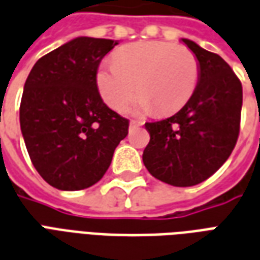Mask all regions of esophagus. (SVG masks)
Wrapping results in <instances>:
<instances>
[{
  "label": "esophagus",
  "mask_w": 260,
  "mask_h": 260,
  "mask_svg": "<svg viewBox=\"0 0 260 260\" xmlns=\"http://www.w3.org/2000/svg\"><path fill=\"white\" fill-rule=\"evenodd\" d=\"M143 124H144L143 120H140V122H137V120H132V122H130V128L140 127V126H143Z\"/></svg>",
  "instance_id": "1"
}]
</instances>
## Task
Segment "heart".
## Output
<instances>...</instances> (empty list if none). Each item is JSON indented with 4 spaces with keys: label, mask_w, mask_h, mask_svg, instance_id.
<instances>
[{
    "label": "heart",
    "mask_w": 260,
    "mask_h": 260,
    "mask_svg": "<svg viewBox=\"0 0 260 260\" xmlns=\"http://www.w3.org/2000/svg\"><path fill=\"white\" fill-rule=\"evenodd\" d=\"M200 80V62L183 45L164 41H141L119 50L113 63L104 62L96 72L98 91L116 111L132 101H140L134 112L152 111L168 116L184 107Z\"/></svg>",
    "instance_id": "b5f03b06"
}]
</instances>
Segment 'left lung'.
Segmentation results:
<instances>
[{"instance_id":"8db88e82","label":"left lung","mask_w":260,"mask_h":260,"mask_svg":"<svg viewBox=\"0 0 260 260\" xmlns=\"http://www.w3.org/2000/svg\"><path fill=\"white\" fill-rule=\"evenodd\" d=\"M181 40L200 62L198 86L176 115L145 123L151 138L143 162L155 179L174 187H191L209 179L236 147L242 86L221 56L191 40Z\"/></svg>"}]
</instances>
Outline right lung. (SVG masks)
<instances>
[{"instance_id":"obj_1","label":"right lung","mask_w":260,"mask_h":260,"mask_svg":"<svg viewBox=\"0 0 260 260\" xmlns=\"http://www.w3.org/2000/svg\"><path fill=\"white\" fill-rule=\"evenodd\" d=\"M119 43L77 37L40 58L20 101V130L40 176L62 191L102 179L128 120L104 104L96 87L102 58Z\"/></svg>"}]
</instances>
